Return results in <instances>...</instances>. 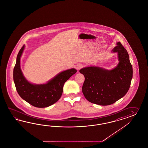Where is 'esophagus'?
Segmentation results:
<instances>
[{
  "mask_svg": "<svg viewBox=\"0 0 148 148\" xmlns=\"http://www.w3.org/2000/svg\"><path fill=\"white\" fill-rule=\"evenodd\" d=\"M82 67H83V65L82 64H77L76 66V68L77 70H80L81 68H82Z\"/></svg>",
  "mask_w": 148,
  "mask_h": 148,
  "instance_id": "34e87169",
  "label": "esophagus"
}]
</instances>
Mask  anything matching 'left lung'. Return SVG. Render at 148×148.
Wrapping results in <instances>:
<instances>
[{"label": "left lung", "mask_w": 148, "mask_h": 148, "mask_svg": "<svg viewBox=\"0 0 148 148\" xmlns=\"http://www.w3.org/2000/svg\"><path fill=\"white\" fill-rule=\"evenodd\" d=\"M112 50L117 53L119 64L107 70L96 66L81 69L85 80L82 90L90 102L101 106L113 104L127 94L132 78V67L127 50L120 42Z\"/></svg>", "instance_id": "obj_1"}]
</instances>
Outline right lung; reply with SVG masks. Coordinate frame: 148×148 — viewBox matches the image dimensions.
Listing matches in <instances>:
<instances>
[{
	"label": "right lung",
	"mask_w": 148,
	"mask_h": 148,
	"mask_svg": "<svg viewBox=\"0 0 148 148\" xmlns=\"http://www.w3.org/2000/svg\"><path fill=\"white\" fill-rule=\"evenodd\" d=\"M25 45L20 49L16 57L13 69V80L16 91L20 97L28 103L38 108H45L55 103L60 99L64 84L77 72L72 68L61 72L45 84H33L24 76L20 68V58Z\"/></svg>",
	"instance_id": "1"
}]
</instances>
